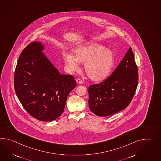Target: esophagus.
<instances>
[{"mask_svg":"<svg viewBox=\"0 0 161 161\" xmlns=\"http://www.w3.org/2000/svg\"><path fill=\"white\" fill-rule=\"evenodd\" d=\"M76 82H77L79 84H82V83H83V81H82V80L80 79H77L76 80Z\"/></svg>","mask_w":161,"mask_h":161,"instance_id":"34e87169","label":"esophagus"}]
</instances>
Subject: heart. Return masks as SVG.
Wrapping results in <instances>:
<instances>
[{
    "label": "heart",
    "instance_id": "heart-1",
    "mask_svg": "<svg viewBox=\"0 0 161 161\" xmlns=\"http://www.w3.org/2000/svg\"><path fill=\"white\" fill-rule=\"evenodd\" d=\"M64 62L69 68L75 71L79 64H84V71L87 77L95 81L106 79L111 72L114 63V52L98 44L87 43L75 50V56L64 54Z\"/></svg>",
    "mask_w": 161,
    "mask_h": 161
}]
</instances>
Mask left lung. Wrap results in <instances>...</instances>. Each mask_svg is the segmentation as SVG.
<instances>
[{"instance_id":"obj_1","label":"left lung","mask_w":161,"mask_h":161,"mask_svg":"<svg viewBox=\"0 0 161 161\" xmlns=\"http://www.w3.org/2000/svg\"><path fill=\"white\" fill-rule=\"evenodd\" d=\"M138 85V70L130 47L112 75L99 84L89 86V107L100 117L114 114L125 109Z\"/></svg>"}]
</instances>
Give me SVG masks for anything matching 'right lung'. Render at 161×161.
<instances>
[{
  "mask_svg": "<svg viewBox=\"0 0 161 161\" xmlns=\"http://www.w3.org/2000/svg\"><path fill=\"white\" fill-rule=\"evenodd\" d=\"M41 42L30 43L18 58L15 91L26 111L42 121H51L64 111L67 97L76 86L72 75H61L43 53Z\"/></svg>",
  "mask_w": 161,
  "mask_h": 161,
  "instance_id": "1",
  "label": "right lung"
}]
</instances>
